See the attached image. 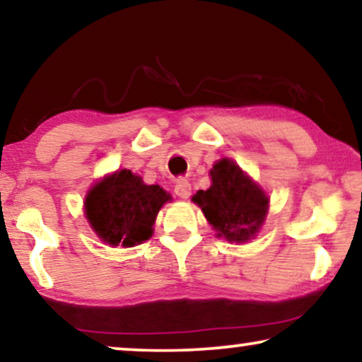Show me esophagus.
<instances>
[{"instance_id":"esophagus-1","label":"esophagus","mask_w":362,"mask_h":362,"mask_svg":"<svg viewBox=\"0 0 362 362\" xmlns=\"http://www.w3.org/2000/svg\"><path fill=\"white\" fill-rule=\"evenodd\" d=\"M175 192L177 197H181V199H187V197L191 196V182L185 180V177L177 180L175 185Z\"/></svg>"}]
</instances>
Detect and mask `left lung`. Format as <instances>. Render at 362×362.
I'll list each match as a JSON object with an SVG mask.
<instances>
[{
  "label": "left lung",
  "mask_w": 362,
  "mask_h": 362,
  "mask_svg": "<svg viewBox=\"0 0 362 362\" xmlns=\"http://www.w3.org/2000/svg\"><path fill=\"white\" fill-rule=\"evenodd\" d=\"M212 185L197 191L192 201L204 212L212 229L230 242H245L264 224L269 197L230 160L217 161L211 170Z\"/></svg>",
  "instance_id": "8db88e82"
}]
</instances>
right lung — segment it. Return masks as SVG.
Here are the masks:
<instances>
[{
    "label": "right lung",
    "instance_id": "obj_1",
    "mask_svg": "<svg viewBox=\"0 0 362 362\" xmlns=\"http://www.w3.org/2000/svg\"><path fill=\"white\" fill-rule=\"evenodd\" d=\"M168 199L160 186H146L140 176L122 170L92 187L86 214L107 244L133 247L150 239L158 211Z\"/></svg>",
    "mask_w": 362,
    "mask_h": 362
}]
</instances>
